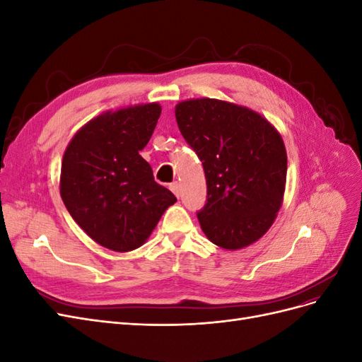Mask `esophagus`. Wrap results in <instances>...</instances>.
Segmentation results:
<instances>
[{
	"instance_id": "esophagus-1",
	"label": "esophagus",
	"mask_w": 362,
	"mask_h": 362,
	"mask_svg": "<svg viewBox=\"0 0 362 362\" xmlns=\"http://www.w3.org/2000/svg\"><path fill=\"white\" fill-rule=\"evenodd\" d=\"M169 189L173 192V194L177 196V198H180L181 192H180V182H178V181H173V182L169 185Z\"/></svg>"
}]
</instances>
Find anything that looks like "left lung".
<instances>
[{
    "label": "left lung",
    "mask_w": 362,
    "mask_h": 362,
    "mask_svg": "<svg viewBox=\"0 0 362 362\" xmlns=\"http://www.w3.org/2000/svg\"><path fill=\"white\" fill-rule=\"evenodd\" d=\"M178 128L202 161L204 234L223 249H242L267 233L282 205L287 152L267 119L247 107L201 98L175 107Z\"/></svg>",
    "instance_id": "left-lung-1"
}]
</instances>
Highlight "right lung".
Returning <instances> with one entry per match:
<instances>
[{"instance_id": "1", "label": "right lung", "mask_w": 362, "mask_h": 362, "mask_svg": "<svg viewBox=\"0 0 362 362\" xmlns=\"http://www.w3.org/2000/svg\"><path fill=\"white\" fill-rule=\"evenodd\" d=\"M160 113L157 103L105 112L78 129L63 154L64 206L87 235L115 252L140 247L177 202L139 154Z\"/></svg>"}]
</instances>
